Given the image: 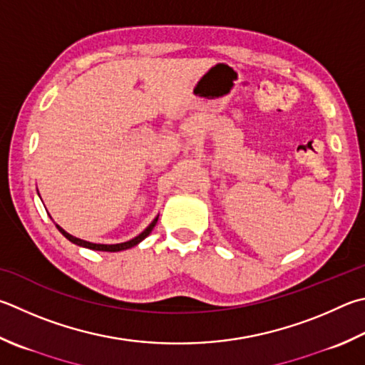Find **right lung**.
<instances>
[{"label":"right lung","instance_id":"1","mask_svg":"<svg viewBox=\"0 0 365 365\" xmlns=\"http://www.w3.org/2000/svg\"><path fill=\"white\" fill-rule=\"evenodd\" d=\"M156 222H158V217L155 218L153 222H151L147 228H145L140 235L138 236H135L134 240H130V241H125V242H121V244H94V242H89V241H83V240H79V237H75V236H71V235H68L67 231L65 230H62L61 227H58V225H56L57 227V230L61 231V233L67 237V240L70 241V242H73V244H76V246H81V247H86V249H92V250H102V252H119V250H125V249H130V247H134V246H137L138 242L140 241H143L145 237H147L150 233H151V230L155 228V225H156Z\"/></svg>","mask_w":365,"mask_h":365}]
</instances>
